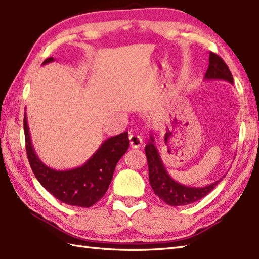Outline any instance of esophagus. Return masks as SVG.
Returning a JSON list of instances; mask_svg holds the SVG:
<instances>
[{"mask_svg": "<svg viewBox=\"0 0 259 259\" xmlns=\"http://www.w3.org/2000/svg\"><path fill=\"white\" fill-rule=\"evenodd\" d=\"M129 141H130V146L132 148H140L141 144H142V138L140 136H137V135H131L129 137Z\"/></svg>", "mask_w": 259, "mask_h": 259, "instance_id": "1", "label": "esophagus"}]
</instances>
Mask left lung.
<instances>
[{
	"instance_id": "obj_1",
	"label": "left lung",
	"mask_w": 259,
	"mask_h": 259,
	"mask_svg": "<svg viewBox=\"0 0 259 259\" xmlns=\"http://www.w3.org/2000/svg\"><path fill=\"white\" fill-rule=\"evenodd\" d=\"M205 79H221L233 83V76L226 63L215 53H209V64L205 74ZM153 137H150V141L146 146V155L149 166V181L155 195H158L162 201L171 206H182L192 204L206 196L219 181L204 188H191V186L182 185L169 176L162 162L157 148L153 144Z\"/></svg>"
}]
</instances>
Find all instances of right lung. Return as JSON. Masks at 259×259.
Wrapping results in <instances>:
<instances>
[{"label":"right lung","mask_w":259,"mask_h":259,"mask_svg":"<svg viewBox=\"0 0 259 259\" xmlns=\"http://www.w3.org/2000/svg\"><path fill=\"white\" fill-rule=\"evenodd\" d=\"M54 61L47 58L43 64ZM26 153L36 179L57 200L73 206L90 207L106 194L120 158L129 148L128 132L111 137L101 144L85 164L67 171H56L45 165L36 155L26 115H24Z\"/></svg>","instance_id":"obj_1"}]
</instances>
